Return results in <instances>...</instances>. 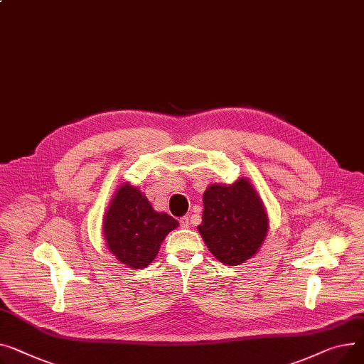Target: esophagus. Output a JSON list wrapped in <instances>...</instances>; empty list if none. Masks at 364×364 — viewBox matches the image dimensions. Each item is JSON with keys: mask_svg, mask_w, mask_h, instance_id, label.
<instances>
[{"mask_svg": "<svg viewBox=\"0 0 364 364\" xmlns=\"http://www.w3.org/2000/svg\"><path fill=\"white\" fill-rule=\"evenodd\" d=\"M180 225H181L183 228H188V227H190V216H188V215L180 218Z\"/></svg>", "mask_w": 364, "mask_h": 364, "instance_id": "esophagus-1", "label": "esophagus"}]
</instances>
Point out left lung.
Segmentation results:
<instances>
[{
	"label": "left lung",
	"mask_w": 364,
	"mask_h": 364,
	"mask_svg": "<svg viewBox=\"0 0 364 364\" xmlns=\"http://www.w3.org/2000/svg\"><path fill=\"white\" fill-rule=\"evenodd\" d=\"M203 206L198 230L218 260L234 266L259 250L268 232V216L246 178L232 186H209Z\"/></svg>",
	"instance_id": "8db88e82"
}]
</instances>
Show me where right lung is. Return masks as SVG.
<instances>
[{
	"instance_id": "add662e5",
	"label": "right lung",
	"mask_w": 364,
	"mask_h": 364,
	"mask_svg": "<svg viewBox=\"0 0 364 364\" xmlns=\"http://www.w3.org/2000/svg\"><path fill=\"white\" fill-rule=\"evenodd\" d=\"M177 227L178 221L155 212L139 188L123 184L107 210L104 235L115 257L137 269L156 257L166 234Z\"/></svg>"
}]
</instances>
